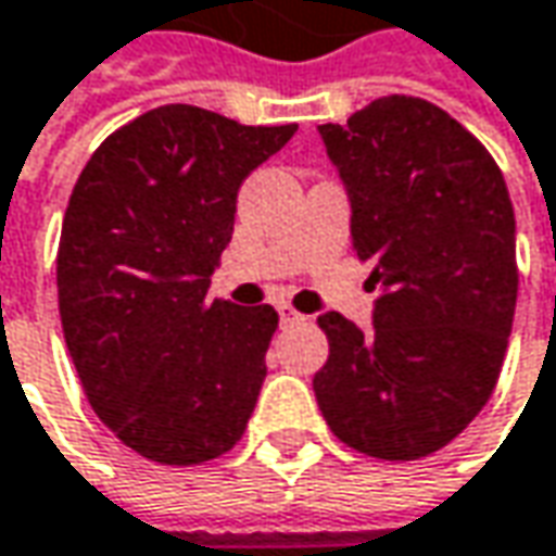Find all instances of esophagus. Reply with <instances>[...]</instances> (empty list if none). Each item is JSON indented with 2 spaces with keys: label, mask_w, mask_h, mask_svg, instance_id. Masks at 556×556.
<instances>
[{
  "label": "esophagus",
  "mask_w": 556,
  "mask_h": 556,
  "mask_svg": "<svg viewBox=\"0 0 556 556\" xmlns=\"http://www.w3.org/2000/svg\"><path fill=\"white\" fill-rule=\"evenodd\" d=\"M302 320H304V314H299V311H292L289 304H282V307H279V324H282V326L302 324Z\"/></svg>",
  "instance_id": "esophagus-1"
}]
</instances>
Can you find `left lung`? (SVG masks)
<instances>
[{
	"label": "left lung",
	"mask_w": 556,
	"mask_h": 556,
	"mask_svg": "<svg viewBox=\"0 0 556 556\" xmlns=\"http://www.w3.org/2000/svg\"><path fill=\"white\" fill-rule=\"evenodd\" d=\"M351 205V249L374 264V326L320 314L324 420L379 460H417L485 407L517 307V220L485 146L447 111L386 96L324 124Z\"/></svg>",
	"instance_id": "obj_1"
}]
</instances>
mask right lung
<instances>
[{
	"instance_id": "1",
	"label": "right lung",
	"mask_w": 556,
	"mask_h": 556,
	"mask_svg": "<svg viewBox=\"0 0 556 556\" xmlns=\"http://www.w3.org/2000/svg\"><path fill=\"white\" fill-rule=\"evenodd\" d=\"M295 130L161 105L114 130L71 192L64 342L99 420L155 464L214 460L249 426L279 317L270 304L211 302L207 286L239 186Z\"/></svg>"
}]
</instances>
